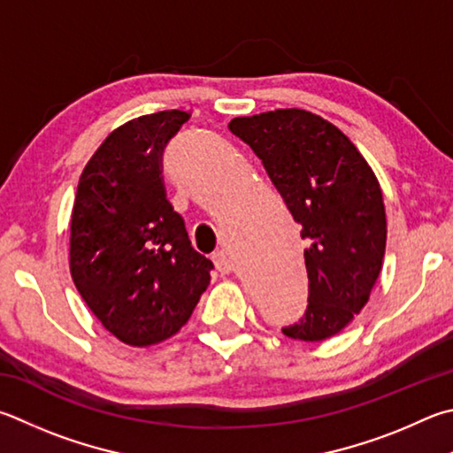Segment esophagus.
<instances>
[{
  "label": "esophagus",
  "mask_w": 453,
  "mask_h": 453,
  "mask_svg": "<svg viewBox=\"0 0 453 453\" xmlns=\"http://www.w3.org/2000/svg\"><path fill=\"white\" fill-rule=\"evenodd\" d=\"M211 259H213V265H216L221 273H229V271L234 269V261H232V257H229V253L224 250H218L211 255Z\"/></svg>",
  "instance_id": "obj_1"
}]
</instances>
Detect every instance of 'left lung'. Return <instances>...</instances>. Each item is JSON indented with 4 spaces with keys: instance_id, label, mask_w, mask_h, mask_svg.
Returning <instances> with one entry per match:
<instances>
[{
    "instance_id": "8db88e82",
    "label": "left lung",
    "mask_w": 453,
    "mask_h": 453,
    "mask_svg": "<svg viewBox=\"0 0 453 453\" xmlns=\"http://www.w3.org/2000/svg\"><path fill=\"white\" fill-rule=\"evenodd\" d=\"M227 127L261 160L309 243V305L283 334L319 342L341 333L382 269L386 213L372 168L339 128L309 111L279 109Z\"/></svg>"
}]
</instances>
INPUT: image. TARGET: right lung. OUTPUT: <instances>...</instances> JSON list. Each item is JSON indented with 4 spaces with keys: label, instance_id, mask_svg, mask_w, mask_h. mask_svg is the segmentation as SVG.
<instances>
[{
    "label": "right lung",
    "instance_id": "obj_1",
    "mask_svg": "<svg viewBox=\"0 0 453 453\" xmlns=\"http://www.w3.org/2000/svg\"><path fill=\"white\" fill-rule=\"evenodd\" d=\"M188 119L162 111L112 130L87 162L73 205V281L106 331L133 347L176 334L210 285L213 263L192 248L160 170Z\"/></svg>",
    "mask_w": 453,
    "mask_h": 453
}]
</instances>
